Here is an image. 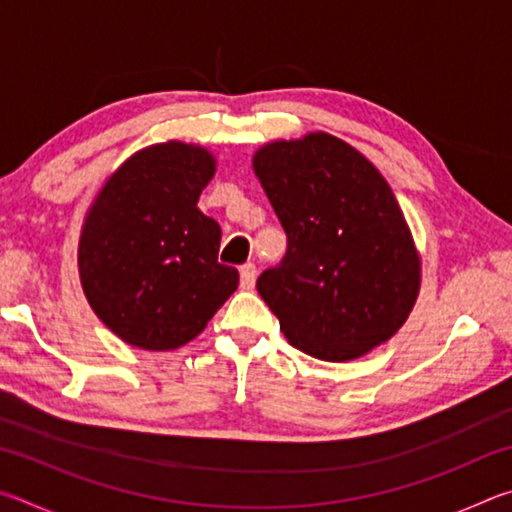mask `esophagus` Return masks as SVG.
I'll use <instances>...</instances> for the list:
<instances>
[{"mask_svg": "<svg viewBox=\"0 0 512 512\" xmlns=\"http://www.w3.org/2000/svg\"><path fill=\"white\" fill-rule=\"evenodd\" d=\"M255 277H257L255 264H244V266H241V268H239L241 289H253V287H255Z\"/></svg>", "mask_w": 512, "mask_h": 512, "instance_id": "esophagus-1", "label": "esophagus"}]
</instances>
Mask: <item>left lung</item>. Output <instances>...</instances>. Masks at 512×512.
<instances>
[{
  "mask_svg": "<svg viewBox=\"0 0 512 512\" xmlns=\"http://www.w3.org/2000/svg\"><path fill=\"white\" fill-rule=\"evenodd\" d=\"M253 169L287 232V255L257 280L287 341L348 361L391 339L418 298L420 257L375 164L309 133L262 146Z\"/></svg>",
  "mask_w": 512,
  "mask_h": 512,
  "instance_id": "obj_1",
  "label": "left lung"
}]
</instances>
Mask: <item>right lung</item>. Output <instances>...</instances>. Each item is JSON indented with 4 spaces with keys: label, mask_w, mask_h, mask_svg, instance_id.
Instances as JSON below:
<instances>
[{
    "label": "right lung",
    "mask_w": 512,
    "mask_h": 512,
    "mask_svg": "<svg viewBox=\"0 0 512 512\" xmlns=\"http://www.w3.org/2000/svg\"><path fill=\"white\" fill-rule=\"evenodd\" d=\"M214 155L185 142L137 151L85 216L81 284L106 327L142 350H176L203 332L239 284L219 264L221 228L198 210Z\"/></svg>",
    "instance_id": "right-lung-1"
}]
</instances>
